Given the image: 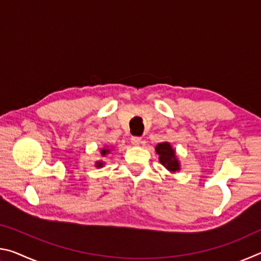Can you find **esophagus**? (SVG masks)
Segmentation results:
<instances>
[{
  "instance_id": "esophagus-1",
  "label": "esophagus",
  "mask_w": 261,
  "mask_h": 261,
  "mask_svg": "<svg viewBox=\"0 0 261 261\" xmlns=\"http://www.w3.org/2000/svg\"><path fill=\"white\" fill-rule=\"evenodd\" d=\"M130 140H131L132 145H136V146L141 143V138H140V137H137V136H132Z\"/></svg>"
}]
</instances>
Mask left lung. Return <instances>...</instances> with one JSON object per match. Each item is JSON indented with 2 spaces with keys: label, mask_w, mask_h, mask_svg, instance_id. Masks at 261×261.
<instances>
[{
  "label": "left lung",
  "mask_w": 261,
  "mask_h": 261,
  "mask_svg": "<svg viewBox=\"0 0 261 261\" xmlns=\"http://www.w3.org/2000/svg\"><path fill=\"white\" fill-rule=\"evenodd\" d=\"M155 151L159 154V160L165 166L168 170L175 173L176 170H179V165L177 159L175 155V151L171 148L170 144L161 143L155 147Z\"/></svg>",
  "instance_id": "left-lung-1"
}]
</instances>
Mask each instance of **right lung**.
<instances>
[{
	"label": "right lung",
	"instance_id": "1",
	"mask_svg": "<svg viewBox=\"0 0 261 261\" xmlns=\"http://www.w3.org/2000/svg\"><path fill=\"white\" fill-rule=\"evenodd\" d=\"M107 153H109V149H101V154H102V155H106ZM102 162H98L96 163V167H102Z\"/></svg>",
	"mask_w": 261,
	"mask_h": 261
}]
</instances>
